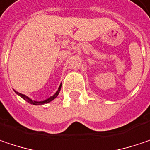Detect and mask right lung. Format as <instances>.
Segmentation results:
<instances>
[{
	"label": "right lung",
	"instance_id": "right-lung-1",
	"mask_svg": "<svg viewBox=\"0 0 150 150\" xmlns=\"http://www.w3.org/2000/svg\"><path fill=\"white\" fill-rule=\"evenodd\" d=\"M61 88H62V84L59 86L58 88V90L56 92V94H54L53 96H51V97H50L49 99H47V100H45L44 101H35V100H32L30 98H28V96H26L25 94H21V93H18V92H17V91H15L16 92V94H18L19 96H21L24 100H26L28 103H30V104H32V105H44V104H47V103H49L50 101H52L54 99H56V97H57V95L59 94L60 93V90H61Z\"/></svg>",
	"mask_w": 150,
	"mask_h": 150
}]
</instances>
